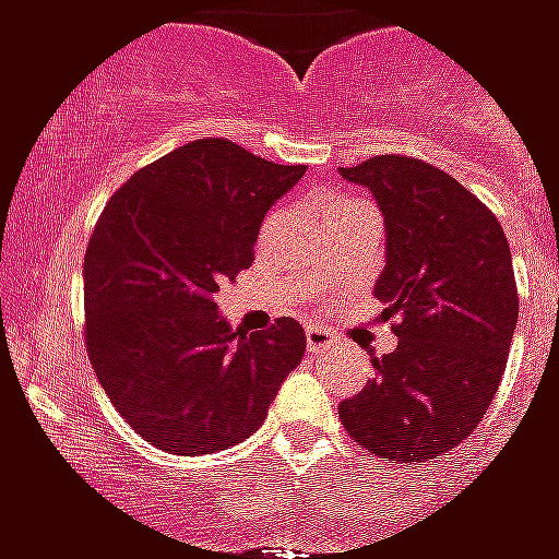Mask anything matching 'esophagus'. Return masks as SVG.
Instances as JSON below:
<instances>
[{
	"label": "esophagus",
	"instance_id": "34e87169",
	"mask_svg": "<svg viewBox=\"0 0 559 559\" xmlns=\"http://www.w3.org/2000/svg\"><path fill=\"white\" fill-rule=\"evenodd\" d=\"M307 336V350H328L333 345V333L331 331H324V328H307L305 331Z\"/></svg>",
	"mask_w": 559,
	"mask_h": 559
}]
</instances>
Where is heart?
Segmentation results:
<instances>
[{
	"label": "heart",
	"instance_id": "heart-1",
	"mask_svg": "<svg viewBox=\"0 0 559 559\" xmlns=\"http://www.w3.org/2000/svg\"><path fill=\"white\" fill-rule=\"evenodd\" d=\"M345 205H354V200H342V202H336V205H331V211H336V209H345ZM331 211H328V214H331Z\"/></svg>",
	"mask_w": 559,
	"mask_h": 559
}]
</instances>
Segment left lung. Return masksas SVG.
I'll use <instances>...</instances> for the list:
<instances>
[{
	"label": "left lung",
	"mask_w": 559,
	"mask_h": 559,
	"mask_svg": "<svg viewBox=\"0 0 559 559\" xmlns=\"http://www.w3.org/2000/svg\"><path fill=\"white\" fill-rule=\"evenodd\" d=\"M340 170L385 217L373 296L397 336L340 420L377 459L429 461L467 441L499 391L520 316L511 246L493 211L429 162L385 153Z\"/></svg>",
	"instance_id": "left-lung-1"
}]
</instances>
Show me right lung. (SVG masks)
<instances>
[{
	"label": "right lung",
	"instance_id": "obj_1",
	"mask_svg": "<svg viewBox=\"0 0 559 559\" xmlns=\"http://www.w3.org/2000/svg\"><path fill=\"white\" fill-rule=\"evenodd\" d=\"M305 170L197 139L135 170L100 211L83 258V340L118 415L153 447H235L305 357L296 319L240 333L214 301L249 270L263 214Z\"/></svg>",
	"mask_w": 559,
	"mask_h": 559
}]
</instances>
